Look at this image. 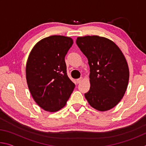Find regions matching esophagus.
Wrapping results in <instances>:
<instances>
[{
  "label": "esophagus",
  "mask_w": 146,
  "mask_h": 146,
  "mask_svg": "<svg viewBox=\"0 0 146 146\" xmlns=\"http://www.w3.org/2000/svg\"><path fill=\"white\" fill-rule=\"evenodd\" d=\"M82 80H83V78H82V77L79 78H78V79H76V82H77V84L80 83L81 82H82Z\"/></svg>",
  "instance_id": "esophagus-1"
}]
</instances>
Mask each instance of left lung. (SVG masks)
<instances>
[{
  "mask_svg": "<svg viewBox=\"0 0 146 146\" xmlns=\"http://www.w3.org/2000/svg\"><path fill=\"white\" fill-rule=\"evenodd\" d=\"M76 43L88 59L90 89L85 97L91 107L110 110L123 98L129 78L124 55L117 44L97 35L77 37Z\"/></svg>",
  "mask_w": 146,
  "mask_h": 146,
  "instance_id": "1",
  "label": "left lung"
}]
</instances>
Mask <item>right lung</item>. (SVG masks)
Wrapping results in <instances>:
<instances>
[{
    "instance_id": "right-lung-1",
    "label": "right lung",
    "mask_w": 146,
    "mask_h": 146,
    "mask_svg": "<svg viewBox=\"0 0 146 146\" xmlns=\"http://www.w3.org/2000/svg\"><path fill=\"white\" fill-rule=\"evenodd\" d=\"M73 44L70 37L50 36L38 42L29 53L27 84L34 100L47 111L56 112L64 107L75 88L64 60Z\"/></svg>"
}]
</instances>
